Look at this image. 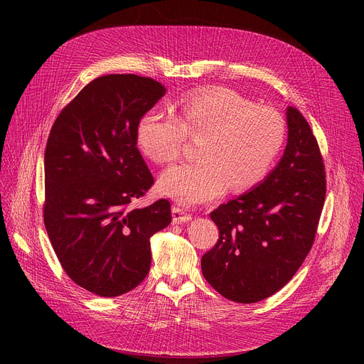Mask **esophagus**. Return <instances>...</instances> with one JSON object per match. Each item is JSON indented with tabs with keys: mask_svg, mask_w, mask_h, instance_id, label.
<instances>
[{
	"mask_svg": "<svg viewBox=\"0 0 364 364\" xmlns=\"http://www.w3.org/2000/svg\"><path fill=\"white\" fill-rule=\"evenodd\" d=\"M192 220V214H188L184 209L174 206L172 208V223L174 224H183V223H188Z\"/></svg>",
	"mask_w": 364,
	"mask_h": 364,
	"instance_id": "obj_1",
	"label": "esophagus"
}]
</instances>
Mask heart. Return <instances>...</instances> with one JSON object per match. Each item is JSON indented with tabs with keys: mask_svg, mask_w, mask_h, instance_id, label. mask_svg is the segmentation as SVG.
<instances>
[{
	"mask_svg": "<svg viewBox=\"0 0 364 364\" xmlns=\"http://www.w3.org/2000/svg\"><path fill=\"white\" fill-rule=\"evenodd\" d=\"M284 121L270 107L252 105L230 90H213L183 99L174 113L146 112L137 124V143L151 161H176L188 137L200 139L198 161L166 169L158 188L181 205L214 200L258 184L272 169L284 141Z\"/></svg>",
	"mask_w": 364,
	"mask_h": 364,
	"instance_id": "b5f03b06",
	"label": "heart"
}]
</instances>
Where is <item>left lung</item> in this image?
<instances>
[{"mask_svg":"<svg viewBox=\"0 0 364 364\" xmlns=\"http://www.w3.org/2000/svg\"><path fill=\"white\" fill-rule=\"evenodd\" d=\"M288 143L274 169L254 188L211 213L220 237L202 257L203 277L224 298L252 304L272 296L310 252L326 196L313 131L286 109Z\"/></svg>","mask_w":364,"mask_h":364,"instance_id":"obj_1","label":"left lung"}]
</instances>
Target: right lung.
Wrapping results in <instances>:
<instances>
[{"mask_svg":"<svg viewBox=\"0 0 364 364\" xmlns=\"http://www.w3.org/2000/svg\"><path fill=\"white\" fill-rule=\"evenodd\" d=\"M166 88L139 75H105L60 112L48 136L44 224L66 274L99 296H119L150 270V237L171 223L161 199L132 208L153 177L137 124Z\"/></svg>","mask_w":364,"mask_h":364,"instance_id":"1","label":"right lung"}]
</instances>
